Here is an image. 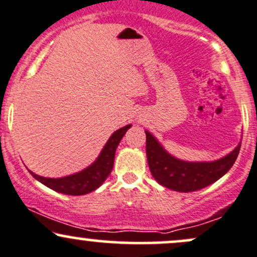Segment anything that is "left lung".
<instances>
[{"label":"left lung","instance_id":"1","mask_svg":"<svg viewBox=\"0 0 257 257\" xmlns=\"http://www.w3.org/2000/svg\"><path fill=\"white\" fill-rule=\"evenodd\" d=\"M146 133V156L154 178L163 187L180 193L196 191L212 184L232 168L241 142L222 159L212 162H187L168 154L150 132Z\"/></svg>","mask_w":257,"mask_h":257}]
</instances>
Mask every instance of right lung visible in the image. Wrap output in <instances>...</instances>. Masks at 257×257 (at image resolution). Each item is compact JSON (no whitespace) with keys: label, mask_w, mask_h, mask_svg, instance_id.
<instances>
[{"label":"right lung","mask_w":257,"mask_h":257,"mask_svg":"<svg viewBox=\"0 0 257 257\" xmlns=\"http://www.w3.org/2000/svg\"><path fill=\"white\" fill-rule=\"evenodd\" d=\"M131 126L132 125L129 124V125L115 131L111 135L108 142L106 143V145L103 146L102 151L98 155L96 161L79 173L63 177V178H45V177H40L33 173L32 171L29 172L36 180L46 185L47 188L57 191V193L74 196L91 193V191L96 190L111 173L114 163L115 149L119 145V142Z\"/></svg>","instance_id":"right-lung-1"}]
</instances>
